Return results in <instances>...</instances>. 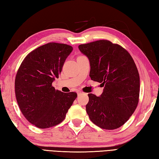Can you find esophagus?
<instances>
[{
    "instance_id": "obj_1",
    "label": "esophagus",
    "mask_w": 159,
    "mask_h": 159,
    "mask_svg": "<svg viewBox=\"0 0 159 159\" xmlns=\"http://www.w3.org/2000/svg\"><path fill=\"white\" fill-rule=\"evenodd\" d=\"M77 93H78V95H80V94H83V92H80V91H78Z\"/></svg>"
}]
</instances>
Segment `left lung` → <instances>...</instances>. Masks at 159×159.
I'll return each instance as SVG.
<instances>
[{"label":"left lung","instance_id":"8db88e82","mask_svg":"<svg viewBox=\"0 0 159 159\" xmlns=\"http://www.w3.org/2000/svg\"><path fill=\"white\" fill-rule=\"evenodd\" d=\"M89 59V76L104 87L100 96L89 93L86 111L96 126L113 130L122 126L139 102V74L126 50L108 40L79 46Z\"/></svg>","mask_w":159,"mask_h":159}]
</instances>
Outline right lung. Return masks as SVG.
<instances>
[{
  "label": "right lung",
  "instance_id": "add662e5",
  "mask_svg": "<svg viewBox=\"0 0 159 159\" xmlns=\"http://www.w3.org/2000/svg\"><path fill=\"white\" fill-rule=\"evenodd\" d=\"M72 50L64 43H46L30 52L19 67L15 80L17 102L24 116L36 127L60 124L76 98V93H63L52 86Z\"/></svg>",
  "mask_w": 159,
  "mask_h": 159
}]
</instances>
